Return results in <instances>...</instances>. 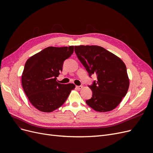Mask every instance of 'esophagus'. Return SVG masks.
I'll use <instances>...</instances> for the list:
<instances>
[{"instance_id": "34e87169", "label": "esophagus", "mask_w": 153, "mask_h": 153, "mask_svg": "<svg viewBox=\"0 0 153 153\" xmlns=\"http://www.w3.org/2000/svg\"><path fill=\"white\" fill-rule=\"evenodd\" d=\"M76 88L77 89H81L82 88V85H78V86H76Z\"/></svg>"}]
</instances>
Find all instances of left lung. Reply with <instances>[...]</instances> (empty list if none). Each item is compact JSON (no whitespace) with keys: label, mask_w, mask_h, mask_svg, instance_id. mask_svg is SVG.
Listing matches in <instances>:
<instances>
[{"label":"left lung","mask_w":153,"mask_h":153,"mask_svg":"<svg viewBox=\"0 0 153 153\" xmlns=\"http://www.w3.org/2000/svg\"><path fill=\"white\" fill-rule=\"evenodd\" d=\"M75 52L89 77L93 74L97 76L89 85L92 95L86 103L101 112L117 107L126 96L129 84L122 60L99 46H75Z\"/></svg>","instance_id":"8db88e82"}]
</instances>
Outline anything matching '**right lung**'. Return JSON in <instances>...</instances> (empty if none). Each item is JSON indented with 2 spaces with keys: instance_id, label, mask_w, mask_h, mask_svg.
Returning <instances> with one entry per match:
<instances>
[{
  "instance_id": "add662e5",
  "label": "right lung",
  "mask_w": 153,
  "mask_h": 153,
  "mask_svg": "<svg viewBox=\"0 0 153 153\" xmlns=\"http://www.w3.org/2000/svg\"><path fill=\"white\" fill-rule=\"evenodd\" d=\"M73 51V46L49 47L27 61L22 76L23 89L31 104L41 112H51L59 108L75 89L73 84L57 81L64 61Z\"/></svg>"
}]
</instances>
